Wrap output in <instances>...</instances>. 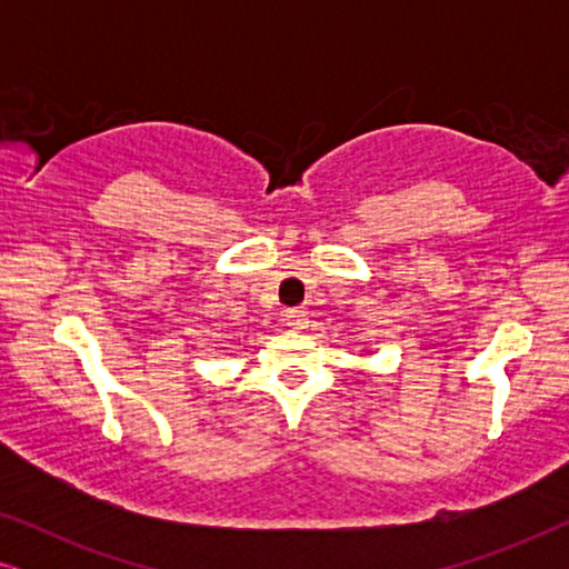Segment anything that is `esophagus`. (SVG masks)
Masks as SVG:
<instances>
[{
    "instance_id": "34e87169",
    "label": "esophagus",
    "mask_w": 569,
    "mask_h": 569,
    "mask_svg": "<svg viewBox=\"0 0 569 569\" xmlns=\"http://www.w3.org/2000/svg\"><path fill=\"white\" fill-rule=\"evenodd\" d=\"M284 321H287V326H290V329H295V331L306 329V326L310 323V321H308V313H306V310H298V308L284 310Z\"/></svg>"
}]
</instances>
